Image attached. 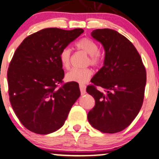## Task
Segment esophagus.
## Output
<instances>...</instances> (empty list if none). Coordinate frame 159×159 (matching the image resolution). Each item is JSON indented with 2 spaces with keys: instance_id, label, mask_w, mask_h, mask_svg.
<instances>
[{
  "instance_id": "obj_1",
  "label": "esophagus",
  "mask_w": 159,
  "mask_h": 159,
  "mask_svg": "<svg viewBox=\"0 0 159 159\" xmlns=\"http://www.w3.org/2000/svg\"><path fill=\"white\" fill-rule=\"evenodd\" d=\"M80 91H81V95L86 94V86L83 84H80Z\"/></svg>"
}]
</instances>
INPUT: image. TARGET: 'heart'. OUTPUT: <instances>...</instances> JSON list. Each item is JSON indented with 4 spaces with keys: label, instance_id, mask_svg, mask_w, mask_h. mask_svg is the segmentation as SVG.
<instances>
[{
    "label": "heart",
    "instance_id": "obj_1",
    "mask_svg": "<svg viewBox=\"0 0 159 159\" xmlns=\"http://www.w3.org/2000/svg\"><path fill=\"white\" fill-rule=\"evenodd\" d=\"M76 48L89 56L90 65L98 66L101 63L102 58L99 53V47L98 44L89 38H83L75 44ZM71 50L69 48H63L59 53V60L61 65L65 69H68L70 66ZM92 75L90 69H72L66 74L65 78L67 81L76 82L78 84H85L89 80Z\"/></svg>",
    "mask_w": 159,
    "mask_h": 159
}]
</instances>
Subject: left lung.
<instances>
[{"instance_id": "1", "label": "left lung", "mask_w": 159, "mask_h": 159, "mask_svg": "<svg viewBox=\"0 0 159 159\" xmlns=\"http://www.w3.org/2000/svg\"><path fill=\"white\" fill-rule=\"evenodd\" d=\"M91 36L103 46V66L92 79L86 92L95 100L87 114L92 127L114 134L128 127L139 112L146 85V70L134 45L110 29L94 30Z\"/></svg>"}]
</instances>
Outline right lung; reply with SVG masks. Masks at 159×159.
I'll return each mask as SVG.
<instances>
[{
	"label": "right lung",
	"instance_id": "1",
	"mask_svg": "<svg viewBox=\"0 0 159 159\" xmlns=\"http://www.w3.org/2000/svg\"><path fill=\"white\" fill-rule=\"evenodd\" d=\"M83 32L40 30L26 37L14 54L7 73L10 103L21 123L34 133L48 134L61 128L81 95L76 84L57 86L65 76L60 52Z\"/></svg>",
	"mask_w": 159,
	"mask_h": 159
}]
</instances>
